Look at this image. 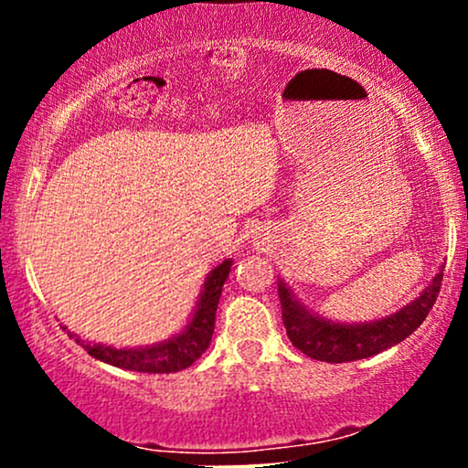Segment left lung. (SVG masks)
Returning a JSON list of instances; mask_svg holds the SVG:
<instances>
[{"mask_svg": "<svg viewBox=\"0 0 468 468\" xmlns=\"http://www.w3.org/2000/svg\"><path fill=\"white\" fill-rule=\"evenodd\" d=\"M442 271L444 266L427 283L420 297L413 299L399 313L383 316L378 321H365V324H338V321H330L313 313L279 279V302H282L286 335L297 350H302L305 356L314 358V361L347 363L374 356V354H380L396 343L405 341L427 319L429 310L438 299Z\"/></svg>", "mask_w": 468, "mask_h": 468, "instance_id": "left-lung-1", "label": "left lung"}]
</instances>
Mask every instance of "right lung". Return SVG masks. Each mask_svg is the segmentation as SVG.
I'll list each match as a JSON object with an SVG mask.
<instances>
[{"label":"right lung","instance_id":"obj_1","mask_svg":"<svg viewBox=\"0 0 468 468\" xmlns=\"http://www.w3.org/2000/svg\"><path fill=\"white\" fill-rule=\"evenodd\" d=\"M230 266H233V260H224L222 264H218L208 272L200 299H197L196 310H193L191 321L185 325V330L166 338V341L144 347H112L101 346V343L83 341V338L72 335V332H68V335L90 356L99 358V361L107 365H114V367L143 374L180 372V369H186L191 363H196L208 347V343H211L219 294H222V286L227 282Z\"/></svg>","mask_w":468,"mask_h":468}]
</instances>
